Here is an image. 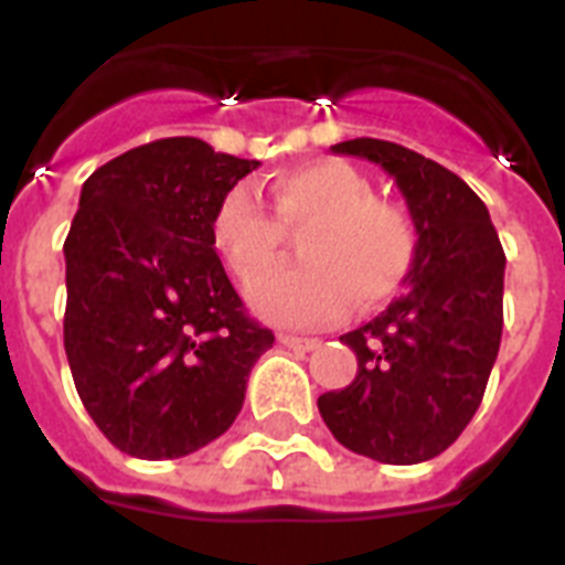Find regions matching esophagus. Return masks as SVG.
<instances>
[{"label":"esophagus","instance_id":"1","mask_svg":"<svg viewBox=\"0 0 565 565\" xmlns=\"http://www.w3.org/2000/svg\"><path fill=\"white\" fill-rule=\"evenodd\" d=\"M278 343L287 345V349H296V352H313L319 345V340L313 337H296V334H281L278 337Z\"/></svg>","mask_w":565,"mask_h":565}]
</instances>
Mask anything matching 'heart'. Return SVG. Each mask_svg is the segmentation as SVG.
Here are the masks:
<instances>
[{
    "mask_svg": "<svg viewBox=\"0 0 565 565\" xmlns=\"http://www.w3.org/2000/svg\"><path fill=\"white\" fill-rule=\"evenodd\" d=\"M273 217L260 195L237 184L222 195L211 237L239 281H264L284 252V231H301L299 266L252 292V308L275 326L310 328L384 305L416 260V225L402 204L377 199L358 167L337 158L278 172L269 184Z\"/></svg>",
    "mask_w": 565,
    "mask_h": 565,
    "instance_id": "obj_1",
    "label": "heart"
}]
</instances>
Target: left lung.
<instances>
[{
  "label": "left lung",
  "instance_id": "left-lung-1",
  "mask_svg": "<svg viewBox=\"0 0 565 565\" xmlns=\"http://www.w3.org/2000/svg\"><path fill=\"white\" fill-rule=\"evenodd\" d=\"M331 149L393 175L419 243L407 290L340 337L358 354V375L319 395V413L354 455L422 463L463 434L483 398L504 328V248L487 204L437 161L372 137Z\"/></svg>",
  "mask_w": 565,
  "mask_h": 565
}]
</instances>
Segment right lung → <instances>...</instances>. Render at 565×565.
I'll list each match as a JSON object with an SVG mask.
<instances>
[{
    "instance_id": "obj_1",
    "label": "right lung",
    "mask_w": 565,
    "mask_h": 565,
    "mask_svg": "<svg viewBox=\"0 0 565 565\" xmlns=\"http://www.w3.org/2000/svg\"><path fill=\"white\" fill-rule=\"evenodd\" d=\"M252 170L167 137L84 181L64 243V349L90 419L126 455L172 460L222 437L273 349L211 237L216 204Z\"/></svg>"
}]
</instances>
